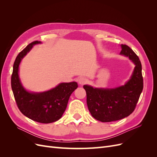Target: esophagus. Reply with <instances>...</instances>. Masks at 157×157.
Returning a JSON list of instances; mask_svg holds the SVG:
<instances>
[{
  "mask_svg": "<svg viewBox=\"0 0 157 157\" xmlns=\"http://www.w3.org/2000/svg\"><path fill=\"white\" fill-rule=\"evenodd\" d=\"M78 83L80 84V85H84L86 83H87L88 82V79L84 78V77H80L78 78Z\"/></svg>",
  "mask_w": 157,
  "mask_h": 157,
  "instance_id": "obj_1",
  "label": "esophagus"
}]
</instances>
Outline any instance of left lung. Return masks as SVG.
I'll return each instance as SVG.
<instances>
[{
	"label": "left lung",
	"instance_id": "1",
	"mask_svg": "<svg viewBox=\"0 0 157 157\" xmlns=\"http://www.w3.org/2000/svg\"><path fill=\"white\" fill-rule=\"evenodd\" d=\"M120 54L135 65L130 79L122 86L113 88H94L84 85L86 103L92 116L103 122L121 120L134 111L144 88L141 61L129 46L121 44Z\"/></svg>",
	"mask_w": 157,
	"mask_h": 157
}]
</instances>
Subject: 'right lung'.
Segmentation results:
<instances>
[{"label":"right lung","mask_w":157,"mask_h":157,"mask_svg":"<svg viewBox=\"0 0 157 157\" xmlns=\"http://www.w3.org/2000/svg\"><path fill=\"white\" fill-rule=\"evenodd\" d=\"M41 43L38 40L33 42L17 55L13 66L11 86L17 105L22 114L34 121L48 124L58 121L62 117L71 94L77 88L78 84L62 82L42 92H31L23 86L19 77L20 64L33 46Z\"/></svg>","instance_id":"1"}]
</instances>
